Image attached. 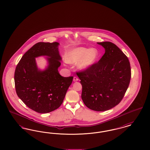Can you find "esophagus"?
Masks as SVG:
<instances>
[{"instance_id":"obj_1","label":"esophagus","mask_w":150,"mask_h":150,"mask_svg":"<svg viewBox=\"0 0 150 150\" xmlns=\"http://www.w3.org/2000/svg\"><path fill=\"white\" fill-rule=\"evenodd\" d=\"M78 78L77 77H76V76H74V79H73V81H78Z\"/></svg>"}]
</instances>
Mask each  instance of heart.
I'll return each mask as SVG.
<instances>
[{"label":"heart","mask_w":150,"mask_h":150,"mask_svg":"<svg viewBox=\"0 0 150 150\" xmlns=\"http://www.w3.org/2000/svg\"><path fill=\"white\" fill-rule=\"evenodd\" d=\"M100 56L97 48L78 47L70 50L65 56L64 60L68 64H77L80 70H86L96 64Z\"/></svg>","instance_id":"b5f03b06"}]
</instances>
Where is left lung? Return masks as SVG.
<instances>
[{
    "label": "left lung",
    "mask_w": 150,
    "mask_h": 150,
    "mask_svg": "<svg viewBox=\"0 0 150 150\" xmlns=\"http://www.w3.org/2000/svg\"><path fill=\"white\" fill-rule=\"evenodd\" d=\"M97 44L105 48V54L97 63L77 75L85 105L94 111H104L120 102L128 88L131 70L128 57L114 43Z\"/></svg>",
    "instance_id": "left-lung-1"
}]
</instances>
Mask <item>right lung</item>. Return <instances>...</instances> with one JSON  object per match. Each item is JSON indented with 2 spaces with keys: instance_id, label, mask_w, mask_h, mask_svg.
<instances>
[{
  "instance_id": "1",
  "label": "right lung",
  "mask_w": 150,
  "mask_h": 150,
  "mask_svg": "<svg viewBox=\"0 0 150 150\" xmlns=\"http://www.w3.org/2000/svg\"><path fill=\"white\" fill-rule=\"evenodd\" d=\"M59 43L39 42L22 56L16 66L14 83L18 97L30 108L45 114L57 109L63 102L73 76L63 77L58 70L61 57ZM46 56L48 65L44 70L37 66L35 58Z\"/></svg>"
}]
</instances>
